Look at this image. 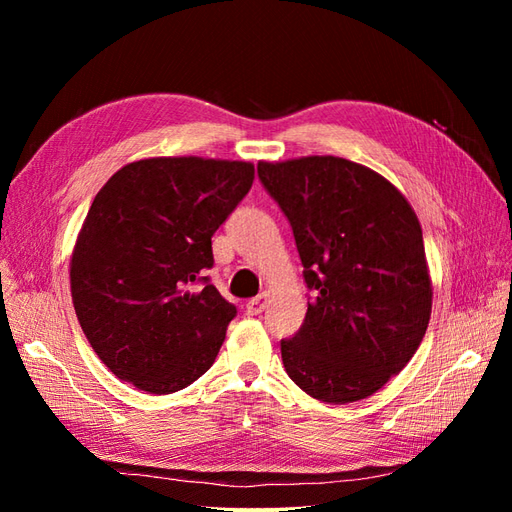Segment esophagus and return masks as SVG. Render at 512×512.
<instances>
[{
  "label": "esophagus",
  "instance_id": "34e87169",
  "mask_svg": "<svg viewBox=\"0 0 512 512\" xmlns=\"http://www.w3.org/2000/svg\"><path fill=\"white\" fill-rule=\"evenodd\" d=\"M267 301H269V292H260L258 297H254V299H250V301L245 303V312L250 314V316H258V314L265 312Z\"/></svg>",
  "mask_w": 512,
  "mask_h": 512
}]
</instances>
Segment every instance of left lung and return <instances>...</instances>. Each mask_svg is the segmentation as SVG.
<instances>
[{"mask_svg": "<svg viewBox=\"0 0 512 512\" xmlns=\"http://www.w3.org/2000/svg\"><path fill=\"white\" fill-rule=\"evenodd\" d=\"M292 226L314 299L282 339L290 380L314 399L350 404L380 391L421 346L431 316L423 230L406 196L335 156L258 162Z\"/></svg>", "mask_w": 512, "mask_h": 512, "instance_id": "8db88e82", "label": "left lung"}]
</instances>
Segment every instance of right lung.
<instances>
[{
    "mask_svg": "<svg viewBox=\"0 0 512 512\" xmlns=\"http://www.w3.org/2000/svg\"><path fill=\"white\" fill-rule=\"evenodd\" d=\"M254 183L252 162H130L91 203L70 258L91 348L136 389L168 395L213 365L237 307L205 277L211 237Z\"/></svg>",
    "mask_w": 512,
    "mask_h": 512,
    "instance_id": "1",
    "label": "right lung"
}]
</instances>
